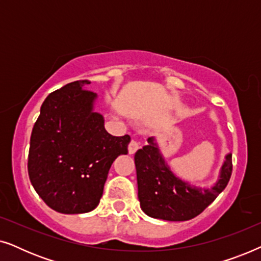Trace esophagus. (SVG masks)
Returning a JSON list of instances; mask_svg holds the SVG:
<instances>
[{
    "label": "esophagus",
    "instance_id": "1",
    "mask_svg": "<svg viewBox=\"0 0 261 261\" xmlns=\"http://www.w3.org/2000/svg\"><path fill=\"white\" fill-rule=\"evenodd\" d=\"M139 148H140V144L137 140H132L130 144L128 145V152H129V154H134Z\"/></svg>",
    "mask_w": 261,
    "mask_h": 261
}]
</instances>
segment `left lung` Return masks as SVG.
<instances>
[{"mask_svg":"<svg viewBox=\"0 0 261 261\" xmlns=\"http://www.w3.org/2000/svg\"><path fill=\"white\" fill-rule=\"evenodd\" d=\"M135 153L138 197L146 215L165 221H188L199 215L224 190L231 176V153H227L219 177L210 188L181 179L172 172L155 138Z\"/></svg>","mask_w":261,"mask_h":261,"instance_id":"left-lung-1","label":"left lung"}]
</instances>
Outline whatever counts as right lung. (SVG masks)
Masks as SVG:
<instances>
[{
    "label": "right lung",
    "mask_w": 261,
    "mask_h": 261,
    "mask_svg": "<svg viewBox=\"0 0 261 261\" xmlns=\"http://www.w3.org/2000/svg\"><path fill=\"white\" fill-rule=\"evenodd\" d=\"M76 81L49 94L31 135L28 174L46 204L62 214L94 210L110 166L127 154L129 135L114 137L95 110L97 95Z\"/></svg>",
    "instance_id": "obj_1"
}]
</instances>
